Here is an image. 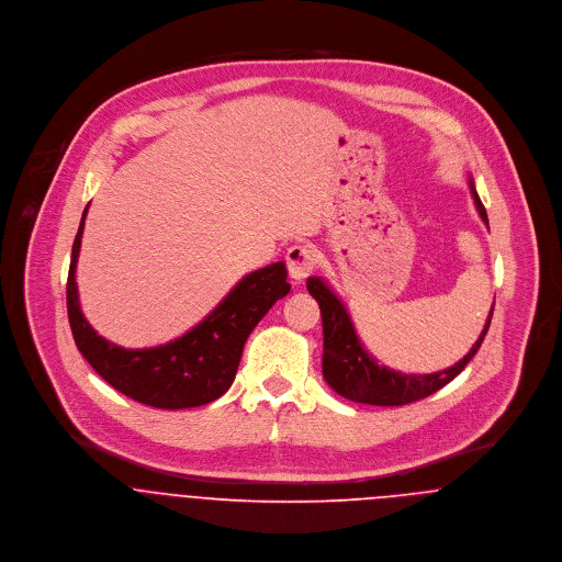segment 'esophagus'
Returning <instances> with one entry per match:
<instances>
[{
	"mask_svg": "<svg viewBox=\"0 0 562 562\" xmlns=\"http://www.w3.org/2000/svg\"><path fill=\"white\" fill-rule=\"evenodd\" d=\"M285 261H288V270H290V277L301 283L303 279L310 277V272L316 268L318 263V250L316 246L303 241V244H294L288 248V255H285Z\"/></svg>",
	"mask_w": 562,
	"mask_h": 562,
	"instance_id": "obj_1",
	"label": "esophagus"
}]
</instances>
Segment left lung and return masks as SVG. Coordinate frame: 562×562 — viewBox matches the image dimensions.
I'll return each instance as SVG.
<instances>
[{
    "label": "left lung",
    "mask_w": 562,
    "mask_h": 562,
    "mask_svg": "<svg viewBox=\"0 0 562 562\" xmlns=\"http://www.w3.org/2000/svg\"><path fill=\"white\" fill-rule=\"evenodd\" d=\"M470 188H472L476 210L484 225H488L486 210L482 205L472 179H470ZM307 290L321 305L322 333H324V355H322L324 381L333 392H337L348 401L376 404V406H401L408 402L422 401L439 392L441 387H446L454 376H459L465 370V366L479 352L493 316V310H491L488 318L484 322L481 337L476 339L472 350L452 368L432 372V374H402L385 366H379L376 359L370 357V352L363 348L352 326L344 303L326 285L324 279L310 277Z\"/></svg>",
    "instance_id": "1"
}]
</instances>
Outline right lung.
<instances>
[{
    "label": "right lung",
    "mask_w": 562,
    "mask_h": 562,
    "mask_svg": "<svg viewBox=\"0 0 562 562\" xmlns=\"http://www.w3.org/2000/svg\"><path fill=\"white\" fill-rule=\"evenodd\" d=\"M71 250L67 312L83 359L114 390L156 408H190L221 398L234 383L244 341L268 310L290 292L283 261L246 274L194 328L154 348H121L88 324L80 310L76 266L83 218Z\"/></svg>",
    "instance_id": "right-lung-1"
}]
</instances>
